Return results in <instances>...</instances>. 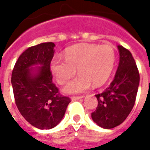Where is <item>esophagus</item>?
<instances>
[{
    "mask_svg": "<svg viewBox=\"0 0 150 150\" xmlns=\"http://www.w3.org/2000/svg\"><path fill=\"white\" fill-rule=\"evenodd\" d=\"M83 96H71L72 100H80V99H83Z\"/></svg>",
    "mask_w": 150,
    "mask_h": 150,
    "instance_id": "1",
    "label": "esophagus"
}]
</instances>
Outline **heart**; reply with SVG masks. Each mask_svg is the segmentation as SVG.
Returning <instances> with one entry per match:
<instances>
[{
    "label": "heart",
    "mask_w": 150,
    "mask_h": 150,
    "mask_svg": "<svg viewBox=\"0 0 150 150\" xmlns=\"http://www.w3.org/2000/svg\"><path fill=\"white\" fill-rule=\"evenodd\" d=\"M65 61L54 59L50 69L59 84H65L76 73L79 75L65 88L67 93H81L91 88L100 87L112 74L115 60V50L110 45L79 44L66 50Z\"/></svg>",
    "instance_id": "1"
}]
</instances>
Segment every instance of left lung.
Wrapping results in <instances>:
<instances>
[{"label":"left lung","instance_id":"8db88e82","mask_svg":"<svg viewBox=\"0 0 150 150\" xmlns=\"http://www.w3.org/2000/svg\"><path fill=\"white\" fill-rule=\"evenodd\" d=\"M120 62L115 77L100 94L96 95L98 105L91 118L104 129L120 125L128 117L135 104L140 75L129 50L118 46Z\"/></svg>","mask_w":150,"mask_h":150}]
</instances>
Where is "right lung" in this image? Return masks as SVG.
<instances>
[{"instance_id": "obj_1", "label": "right lung", "mask_w": 150, "mask_h": 150, "mask_svg": "<svg viewBox=\"0 0 150 150\" xmlns=\"http://www.w3.org/2000/svg\"><path fill=\"white\" fill-rule=\"evenodd\" d=\"M54 46L53 42H44L29 47L19 56L12 71L15 104L21 116L40 129L55 127L71 102L52 81L50 62ZM38 64L43 66L33 72L29 67Z\"/></svg>"}]
</instances>
